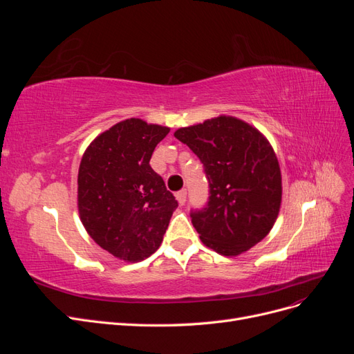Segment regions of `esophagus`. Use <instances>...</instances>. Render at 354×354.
<instances>
[{"instance_id": "1", "label": "esophagus", "mask_w": 354, "mask_h": 354, "mask_svg": "<svg viewBox=\"0 0 354 354\" xmlns=\"http://www.w3.org/2000/svg\"><path fill=\"white\" fill-rule=\"evenodd\" d=\"M176 198H177V201H178L180 205H185L186 198H187V190H186V189H183V190L177 192V194H176Z\"/></svg>"}]
</instances>
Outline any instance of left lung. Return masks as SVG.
<instances>
[{
    "label": "left lung",
    "instance_id": "1",
    "mask_svg": "<svg viewBox=\"0 0 354 354\" xmlns=\"http://www.w3.org/2000/svg\"><path fill=\"white\" fill-rule=\"evenodd\" d=\"M174 137L199 158L209 183L207 205L190 212L201 241L221 255H239L264 239L282 201L281 168L267 138L226 115L178 128Z\"/></svg>",
    "mask_w": 354,
    "mask_h": 354
}]
</instances>
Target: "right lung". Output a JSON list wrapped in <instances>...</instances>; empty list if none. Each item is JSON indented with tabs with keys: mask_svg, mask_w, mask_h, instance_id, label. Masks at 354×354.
Listing matches in <instances>:
<instances>
[{
	"mask_svg": "<svg viewBox=\"0 0 354 354\" xmlns=\"http://www.w3.org/2000/svg\"><path fill=\"white\" fill-rule=\"evenodd\" d=\"M168 127L130 118L91 142L78 171V209L93 241L124 261H142L164 239L178 203L149 160Z\"/></svg>",
	"mask_w": 354,
	"mask_h": 354,
	"instance_id": "obj_1",
	"label": "right lung"
}]
</instances>
